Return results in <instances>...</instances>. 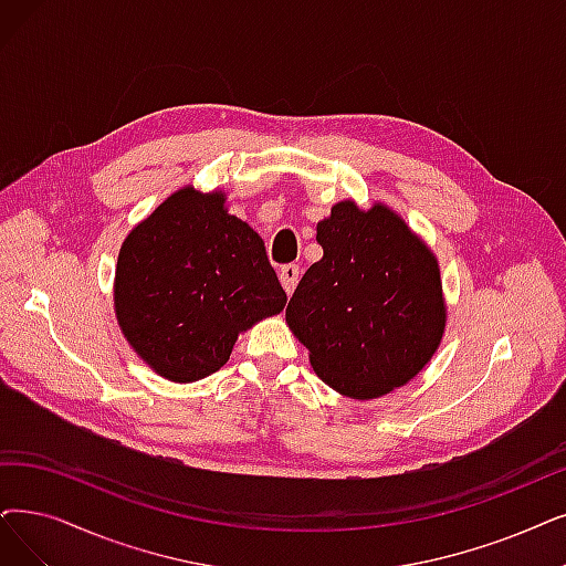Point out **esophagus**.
Segmentation results:
<instances>
[{
    "instance_id": "esophagus-1",
    "label": "esophagus",
    "mask_w": 566,
    "mask_h": 566,
    "mask_svg": "<svg viewBox=\"0 0 566 566\" xmlns=\"http://www.w3.org/2000/svg\"><path fill=\"white\" fill-rule=\"evenodd\" d=\"M279 276H281L283 290L287 292V295H292V292H295V287H297V283H300V266L297 264H283Z\"/></svg>"
}]
</instances>
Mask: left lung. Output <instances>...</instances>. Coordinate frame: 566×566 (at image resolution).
Wrapping results in <instances>:
<instances>
[{"label":"left lung","instance_id":"1","mask_svg":"<svg viewBox=\"0 0 566 566\" xmlns=\"http://www.w3.org/2000/svg\"><path fill=\"white\" fill-rule=\"evenodd\" d=\"M323 260L308 266L285 321L329 388L374 399L432 359L446 327L439 264L390 209L338 201L318 222Z\"/></svg>","mask_w":566,"mask_h":566}]
</instances>
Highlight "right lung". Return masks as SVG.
<instances>
[{
  "label": "right lung",
  "instance_id": "obj_1",
  "mask_svg": "<svg viewBox=\"0 0 566 566\" xmlns=\"http://www.w3.org/2000/svg\"><path fill=\"white\" fill-rule=\"evenodd\" d=\"M222 205L220 192L178 190L129 232L118 255L123 334L176 382L218 371L239 332L287 302L260 234Z\"/></svg>",
  "mask_w": 566,
  "mask_h": 566
}]
</instances>
